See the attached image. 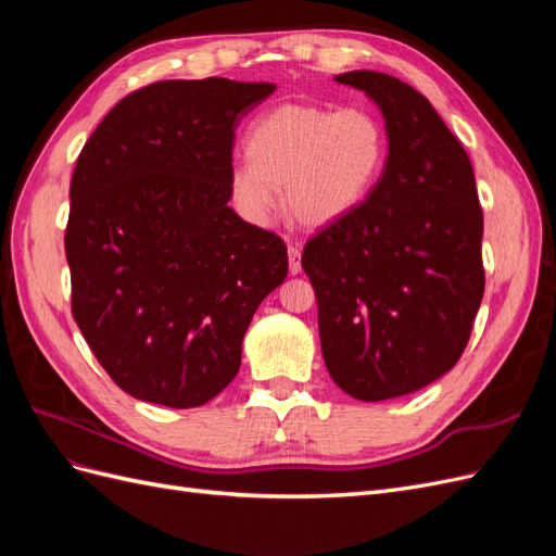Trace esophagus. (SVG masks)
Masks as SVG:
<instances>
[{"label": "esophagus", "mask_w": 556, "mask_h": 556, "mask_svg": "<svg viewBox=\"0 0 556 556\" xmlns=\"http://www.w3.org/2000/svg\"><path fill=\"white\" fill-rule=\"evenodd\" d=\"M288 260H290V274H301V250L296 245L288 248Z\"/></svg>", "instance_id": "esophagus-1"}]
</instances>
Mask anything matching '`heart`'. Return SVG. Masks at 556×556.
<instances>
[{"instance_id":"b5f03b06","label":"heart","mask_w":556,"mask_h":556,"mask_svg":"<svg viewBox=\"0 0 556 556\" xmlns=\"http://www.w3.org/2000/svg\"><path fill=\"white\" fill-rule=\"evenodd\" d=\"M245 155L229 169V194L250 225H274L282 211V184L296 220L325 227L343 220L376 188L387 134L364 106L280 104L250 125Z\"/></svg>"}]
</instances>
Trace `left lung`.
I'll list each match as a JSON object with an SVG mask.
<instances>
[{
	"label": "left lung",
	"instance_id": "left-lung-1",
	"mask_svg": "<svg viewBox=\"0 0 556 556\" xmlns=\"http://www.w3.org/2000/svg\"><path fill=\"white\" fill-rule=\"evenodd\" d=\"M336 80L380 106L390 153L371 194L315 233L301 266L331 380L384 401L459 362L484 294L482 208L464 146L425 94L366 70Z\"/></svg>",
	"mask_w": 556,
	"mask_h": 556
}]
</instances>
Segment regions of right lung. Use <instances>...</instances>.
<instances>
[{
  "instance_id": "add662e5",
  "label": "right lung",
  "mask_w": 556,
  "mask_h": 556,
  "mask_svg": "<svg viewBox=\"0 0 556 556\" xmlns=\"http://www.w3.org/2000/svg\"><path fill=\"white\" fill-rule=\"evenodd\" d=\"M276 90L160 80L117 102L83 146L64 252L76 325L123 392L194 408L239 374L252 315L288 248L229 206L233 131Z\"/></svg>"
}]
</instances>
